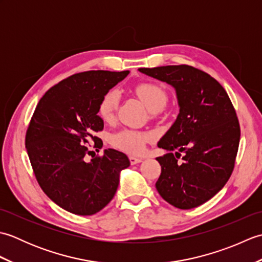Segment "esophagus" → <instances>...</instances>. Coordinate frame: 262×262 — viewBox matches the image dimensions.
Returning <instances> with one entry per match:
<instances>
[{
    "label": "esophagus",
    "mask_w": 262,
    "mask_h": 262,
    "mask_svg": "<svg viewBox=\"0 0 262 262\" xmlns=\"http://www.w3.org/2000/svg\"><path fill=\"white\" fill-rule=\"evenodd\" d=\"M142 159H140V158H135V157H129V162H130V164L132 165H134V164H137V163H141L142 162Z\"/></svg>",
    "instance_id": "esophagus-1"
}]
</instances>
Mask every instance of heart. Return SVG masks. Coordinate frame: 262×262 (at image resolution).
I'll return each mask as SVG.
<instances>
[{"mask_svg":"<svg viewBox=\"0 0 262 262\" xmlns=\"http://www.w3.org/2000/svg\"><path fill=\"white\" fill-rule=\"evenodd\" d=\"M135 91L146 107L154 113L162 110L168 102V93L162 86L155 83H141L135 88ZM119 102L120 93L117 89L105 93L99 104L100 117L105 121L113 119L118 110ZM151 138L152 135L148 133L125 128L114 133L110 136V143L120 151L137 155L145 151L146 143Z\"/></svg>","mask_w":262,"mask_h":262,"instance_id":"b5f03b06","label":"heart"}]
</instances>
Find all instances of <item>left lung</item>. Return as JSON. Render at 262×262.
Here are the masks:
<instances>
[{
  "label": "left lung",
  "mask_w": 262,
  "mask_h": 262,
  "mask_svg": "<svg viewBox=\"0 0 262 262\" xmlns=\"http://www.w3.org/2000/svg\"><path fill=\"white\" fill-rule=\"evenodd\" d=\"M138 71L173 86L179 104L176 121L158 143L168 153L157 158V190L177 208L197 207L225 186L234 169L241 135L235 109L224 88L192 66Z\"/></svg>",
  "instance_id": "obj_1"
}]
</instances>
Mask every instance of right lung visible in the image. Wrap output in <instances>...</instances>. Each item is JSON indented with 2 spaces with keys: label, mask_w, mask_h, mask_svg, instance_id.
I'll return each instance as SVG.
<instances>
[{
  "label": "right lung",
  "mask_w": 262,
  "mask_h": 262,
  "mask_svg": "<svg viewBox=\"0 0 262 262\" xmlns=\"http://www.w3.org/2000/svg\"><path fill=\"white\" fill-rule=\"evenodd\" d=\"M129 71H88L52 86L39 100L26 134V148L39 186L59 207L76 215H93L114 198L120 171L129 166L127 155L113 148L85 160L84 144L102 141L98 115L104 94Z\"/></svg>",
  "instance_id": "obj_1"
}]
</instances>
